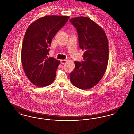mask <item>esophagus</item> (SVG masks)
<instances>
[{
	"mask_svg": "<svg viewBox=\"0 0 134 134\" xmlns=\"http://www.w3.org/2000/svg\"><path fill=\"white\" fill-rule=\"evenodd\" d=\"M61 63L62 64H64L67 62L66 60H61Z\"/></svg>",
	"mask_w": 134,
	"mask_h": 134,
	"instance_id": "esophagus-1",
	"label": "esophagus"
}]
</instances>
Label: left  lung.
<instances>
[{
  "label": "left lung",
  "mask_w": 134,
  "mask_h": 134,
  "mask_svg": "<svg viewBox=\"0 0 134 134\" xmlns=\"http://www.w3.org/2000/svg\"><path fill=\"white\" fill-rule=\"evenodd\" d=\"M76 29L80 48L84 51L82 63L74 61L71 82L81 89H89L98 83L107 70L109 49L108 38L102 27L85 16L70 19Z\"/></svg>",
  "instance_id": "obj_1"
}]
</instances>
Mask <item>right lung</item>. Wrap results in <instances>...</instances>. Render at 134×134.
Returning <instances> with one entry per match:
<instances>
[{
	"mask_svg": "<svg viewBox=\"0 0 134 134\" xmlns=\"http://www.w3.org/2000/svg\"><path fill=\"white\" fill-rule=\"evenodd\" d=\"M69 19V16H45L34 21L26 31L21 52L22 66L29 80L38 87L48 86L55 79L60 61L48 57V47Z\"/></svg>",
	"mask_w": 134,
	"mask_h": 134,
	"instance_id": "obj_1",
	"label": "right lung"
}]
</instances>
